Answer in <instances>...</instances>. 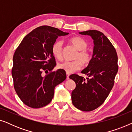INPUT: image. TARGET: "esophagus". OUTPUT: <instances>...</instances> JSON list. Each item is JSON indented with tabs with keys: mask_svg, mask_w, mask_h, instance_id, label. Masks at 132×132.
<instances>
[{
	"mask_svg": "<svg viewBox=\"0 0 132 132\" xmlns=\"http://www.w3.org/2000/svg\"><path fill=\"white\" fill-rule=\"evenodd\" d=\"M66 75H67V80H68V79H69V76H70V74H69V73H67V74H66Z\"/></svg>",
	"mask_w": 132,
	"mask_h": 132,
	"instance_id": "34e87169",
	"label": "esophagus"
}]
</instances>
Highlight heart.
I'll return each instance as SVG.
<instances>
[{
	"label": "heart",
	"mask_w": 132,
	"mask_h": 132,
	"mask_svg": "<svg viewBox=\"0 0 132 132\" xmlns=\"http://www.w3.org/2000/svg\"><path fill=\"white\" fill-rule=\"evenodd\" d=\"M70 43L76 49L78 50L74 57L76 60L73 61H66L57 65L58 68L64 70L67 73H73L74 71L80 69L82 63L84 65H87L92 59L91 53L86 50L88 45L85 40L80 37H74L70 39ZM62 41L60 40L56 41L52 45V54L57 59H60L62 57Z\"/></svg>",
	"instance_id": "1"
}]
</instances>
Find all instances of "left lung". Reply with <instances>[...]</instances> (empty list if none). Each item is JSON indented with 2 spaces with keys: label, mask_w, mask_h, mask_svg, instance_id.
I'll list each match as a JSON object with an SVG mask.
<instances>
[{
  "label": "left lung",
  "mask_w": 132,
  "mask_h": 132,
  "mask_svg": "<svg viewBox=\"0 0 132 132\" xmlns=\"http://www.w3.org/2000/svg\"><path fill=\"white\" fill-rule=\"evenodd\" d=\"M79 34L90 36L94 46L91 61L81 71L88 77L85 79L77 75L70 76L76 83L71 100L77 109L88 112L102 105L112 89L118 70V56L114 47L102 32L89 30Z\"/></svg>",
  "instance_id": "8db88e82"
}]
</instances>
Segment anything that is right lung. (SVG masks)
Here are the masks:
<instances>
[{
    "label": "right lung",
    "mask_w": 132,
    "mask_h": 132,
    "mask_svg": "<svg viewBox=\"0 0 132 132\" xmlns=\"http://www.w3.org/2000/svg\"><path fill=\"white\" fill-rule=\"evenodd\" d=\"M68 34L51 26L38 27L28 34L16 49L12 69L14 89L29 107L47 105L53 98L55 86L65 80V71L62 70L50 72L45 76L42 73L55 67L52 45L59 37Z\"/></svg>",
    "instance_id": "1"
}]
</instances>
